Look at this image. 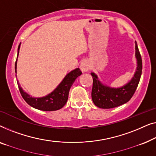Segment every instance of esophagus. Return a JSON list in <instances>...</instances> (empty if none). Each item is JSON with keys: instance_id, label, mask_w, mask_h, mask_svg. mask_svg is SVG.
<instances>
[{"instance_id": "obj_1", "label": "esophagus", "mask_w": 156, "mask_h": 156, "mask_svg": "<svg viewBox=\"0 0 156 156\" xmlns=\"http://www.w3.org/2000/svg\"><path fill=\"white\" fill-rule=\"evenodd\" d=\"M80 69L83 73H86V72L89 71V69H90L89 63L87 62V61H83L80 65Z\"/></svg>"}]
</instances>
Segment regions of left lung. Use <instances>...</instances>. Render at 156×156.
I'll use <instances>...</instances> for the list:
<instances>
[{"mask_svg":"<svg viewBox=\"0 0 156 156\" xmlns=\"http://www.w3.org/2000/svg\"><path fill=\"white\" fill-rule=\"evenodd\" d=\"M135 56L137 66L133 78L126 84L119 87H112L101 82L95 73H91L93 76L92 100L96 106L102 109H110L124 105L132 98L139 85L142 73V59L135 41Z\"/></svg>","mask_w":156,"mask_h":156,"instance_id":"8db88e82","label":"left lung"}]
</instances>
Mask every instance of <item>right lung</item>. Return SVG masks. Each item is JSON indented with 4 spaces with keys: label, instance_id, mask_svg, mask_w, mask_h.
<instances>
[{
    "label": "right lung",
    "instance_id": "1",
    "mask_svg": "<svg viewBox=\"0 0 156 156\" xmlns=\"http://www.w3.org/2000/svg\"><path fill=\"white\" fill-rule=\"evenodd\" d=\"M20 44L21 43L19 44L18 49H17V60L15 61V73H17V57L19 55ZM81 74H82V72L80 71L78 68L69 72L51 93L41 98H33L30 96L29 94L25 93L23 90V89L20 87V85L19 84L18 80H17V82L22 97L23 98V99L25 100V102L28 105L35 109H39V110L56 111L61 109L66 105L68 100V98H69L70 88H71L74 81L76 80V79L78 76H80Z\"/></svg>",
    "mask_w": 156,
    "mask_h": 156
}]
</instances>
